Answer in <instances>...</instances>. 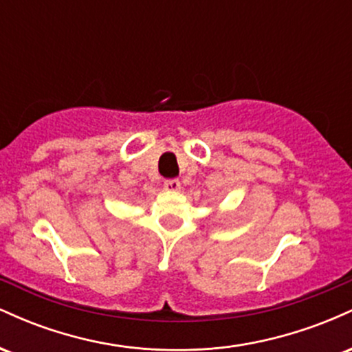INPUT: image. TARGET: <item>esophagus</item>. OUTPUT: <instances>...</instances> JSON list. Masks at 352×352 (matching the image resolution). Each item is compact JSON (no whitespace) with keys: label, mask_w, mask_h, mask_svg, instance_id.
<instances>
[{"label":"esophagus","mask_w":352,"mask_h":352,"mask_svg":"<svg viewBox=\"0 0 352 352\" xmlns=\"http://www.w3.org/2000/svg\"><path fill=\"white\" fill-rule=\"evenodd\" d=\"M164 188L168 190V192H177V190H180V180L177 179H168L164 182Z\"/></svg>","instance_id":"1"}]
</instances>
